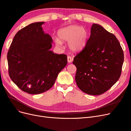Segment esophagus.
<instances>
[{
  "mask_svg": "<svg viewBox=\"0 0 131 131\" xmlns=\"http://www.w3.org/2000/svg\"><path fill=\"white\" fill-rule=\"evenodd\" d=\"M67 61H68V62L71 63L73 61V58L71 57L70 56H68V57H67Z\"/></svg>",
  "mask_w": 131,
  "mask_h": 131,
  "instance_id": "34e87169",
  "label": "esophagus"
}]
</instances>
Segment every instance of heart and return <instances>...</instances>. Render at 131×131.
<instances>
[{"mask_svg":"<svg viewBox=\"0 0 131 131\" xmlns=\"http://www.w3.org/2000/svg\"><path fill=\"white\" fill-rule=\"evenodd\" d=\"M58 38H55L54 41L59 46L62 41H68L69 48L74 52H79L84 48L88 41V31L79 26H72L59 30Z\"/></svg>","mask_w":131,"mask_h":131,"instance_id":"b5f03b06","label":"heart"}]
</instances>
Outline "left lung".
<instances>
[{
  "mask_svg": "<svg viewBox=\"0 0 131 131\" xmlns=\"http://www.w3.org/2000/svg\"><path fill=\"white\" fill-rule=\"evenodd\" d=\"M124 52L115 35L102 26L93 24L86 46L74 58L78 88L90 95L105 92L120 78Z\"/></svg>",
  "mask_w": 131,
  "mask_h": 131,
  "instance_id": "left-lung-1",
  "label": "left lung"
}]
</instances>
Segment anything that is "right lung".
I'll list each match as a JSON object with an SVG mask.
<instances>
[{"label":"right lung","instance_id":"1","mask_svg":"<svg viewBox=\"0 0 131 131\" xmlns=\"http://www.w3.org/2000/svg\"><path fill=\"white\" fill-rule=\"evenodd\" d=\"M44 22L31 23L16 34L7 55L9 76L23 91L37 94L54 85L67 64L66 54L50 50L52 39L44 33Z\"/></svg>","mask_w":131,"mask_h":131}]
</instances>
